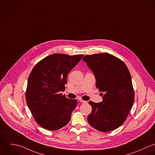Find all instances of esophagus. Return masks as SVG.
Masks as SVG:
<instances>
[{
	"mask_svg": "<svg viewBox=\"0 0 155 155\" xmlns=\"http://www.w3.org/2000/svg\"><path fill=\"white\" fill-rule=\"evenodd\" d=\"M78 100H79L81 103H86V101L83 100H82V99H81V98H78Z\"/></svg>",
	"mask_w": 155,
	"mask_h": 155,
	"instance_id": "1",
	"label": "esophagus"
}]
</instances>
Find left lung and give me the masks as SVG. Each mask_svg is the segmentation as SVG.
<instances>
[{"mask_svg": "<svg viewBox=\"0 0 155 155\" xmlns=\"http://www.w3.org/2000/svg\"><path fill=\"white\" fill-rule=\"evenodd\" d=\"M83 61L93 72L96 86L103 95L102 102H89L92 110L88 123L101 132L115 130L126 121L134 104L130 72L122 60L107 53L86 55Z\"/></svg>", "mask_w": 155, "mask_h": 155, "instance_id": "left-lung-1", "label": "left lung"}]
</instances>
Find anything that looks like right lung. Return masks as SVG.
<instances>
[{
	"label": "right lung",
	"mask_w": 155,
	"mask_h": 155,
	"mask_svg": "<svg viewBox=\"0 0 155 155\" xmlns=\"http://www.w3.org/2000/svg\"><path fill=\"white\" fill-rule=\"evenodd\" d=\"M83 55H50L37 63L28 80L26 100L35 121L48 130H57L70 121L77 100L67 98L65 90L69 72Z\"/></svg>",
	"instance_id": "add662e5"
}]
</instances>
